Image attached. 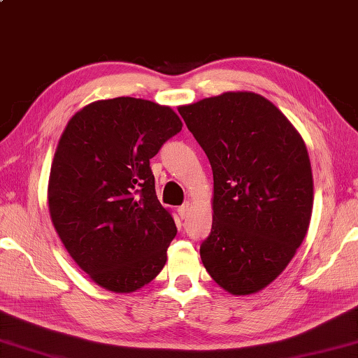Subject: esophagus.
<instances>
[{"label": "esophagus", "instance_id": "esophagus-1", "mask_svg": "<svg viewBox=\"0 0 358 358\" xmlns=\"http://www.w3.org/2000/svg\"><path fill=\"white\" fill-rule=\"evenodd\" d=\"M189 211H191V203L189 202H185L184 205H180L178 208V213L180 215V219H187V217L189 215Z\"/></svg>", "mask_w": 358, "mask_h": 358}]
</instances>
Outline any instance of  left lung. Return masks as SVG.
Returning a JSON list of instances; mask_svg holds the SVG:
<instances>
[{
    "label": "left lung",
    "instance_id": "8db88e82",
    "mask_svg": "<svg viewBox=\"0 0 358 358\" xmlns=\"http://www.w3.org/2000/svg\"><path fill=\"white\" fill-rule=\"evenodd\" d=\"M179 113L214 176L202 263L226 292L263 290L308 231L313 174L303 139L273 103L254 92H224L180 106Z\"/></svg>",
    "mask_w": 358,
    "mask_h": 358
}]
</instances>
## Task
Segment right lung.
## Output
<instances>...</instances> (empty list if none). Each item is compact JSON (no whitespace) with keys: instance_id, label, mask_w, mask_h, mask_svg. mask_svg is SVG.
Listing matches in <instances>:
<instances>
[{"instance_id":"1","label":"right lung","mask_w":358,"mask_h":358,"mask_svg":"<svg viewBox=\"0 0 358 358\" xmlns=\"http://www.w3.org/2000/svg\"><path fill=\"white\" fill-rule=\"evenodd\" d=\"M182 130L167 106L118 97L88 104L68 121L51 165V222L94 282L130 293L167 261L178 229L158 200L150 159Z\"/></svg>"}]
</instances>
